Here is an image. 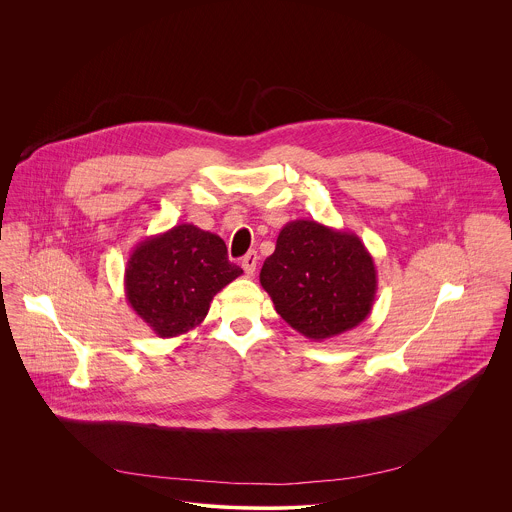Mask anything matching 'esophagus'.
<instances>
[{"mask_svg": "<svg viewBox=\"0 0 512 512\" xmlns=\"http://www.w3.org/2000/svg\"><path fill=\"white\" fill-rule=\"evenodd\" d=\"M256 266H258V254L252 250V252H248V254L242 258V270L246 272V276H254Z\"/></svg>", "mask_w": 512, "mask_h": 512, "instance_id": "1", "label": "esophagus"}]
</instances>
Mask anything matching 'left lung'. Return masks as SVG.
<instances>
[{
  "instance_id": "left-lung-1",
  "label": "left lung",
  "mask_w": 512,
  "mask_h": 512,
  "mask_svg": "<svg viewBox=\"0 0 512 512\" xmlns=\"http://www.w3.org/2000/svg\"><path fill=\"white\" fill-rule=\"evenodd\" d=\"M260 284L290 327L323 341L365 321L378 280L374 260L355 232L299 219L280 230Z\"/></svg>"
}]
</instances>
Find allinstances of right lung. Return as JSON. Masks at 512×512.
I'll return each mask as SVG.
<instances>
[{
	"label": "right lung",
	"instance_id": "add662e5",
	"mask_svg": "<svg viewBox=\"0 0 512 512\" xmlns=\"http://www.w3.org/2000/svg\"><path fill=\"white\" fill-rule=\"evenodd\" d=\"M240 274L220 236L187 222L132 250L124 288L132 309L165 339L199 327L213 297Z\"/></svg>",
	"mask_w": 512,
	"mask_h": 512
}]
</instances>
